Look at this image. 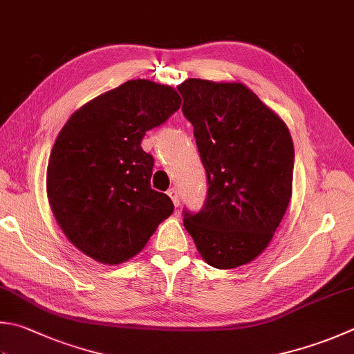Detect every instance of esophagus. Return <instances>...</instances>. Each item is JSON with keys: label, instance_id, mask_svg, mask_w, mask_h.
<instances>
[{"label": "esophagus", "instance_id": "34e87169", "mask_svg": "<svg viewBox=\"0 0 354 354\" xmlns=\"http://www.w3.org/2000/svg\"><path fill=\"white\" fill-rule=\"evenodd\" d=\"M168 196L171 197L172 203H174L176 206H178V203H180V197H178V192H177V189H176V188H171V189L168 191Z\"/></svg>", "mask_w": 354, "mask_h": 354}]
</instances>
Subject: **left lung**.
<instances>
[{
	"instance_id": "8db88e82",
	"label": "left lung",
	"mask_w": 354,
	"mask_h": 354,
	"mask_svg": "<svg viewBox=\"0 0 354 354\" xmlns=\"http://www.w3.org/2000/svg\"><path fill=\"white\" fill-rule=\"evenodd\" d=\"M206 172L205 205L183 225L205 262L230 270L254 260L291 198L295 146L286 124L240 83L188 78L178 86Z\"/></svg>"
}]
</instances>
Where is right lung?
I'll list each match as a JSON object with an SVG mask.
<instances>
[{
	"instance_id": "add662e5",
	"label": "right lung",
	"mask_w": 354,
	"mask_h": 354,
	"mask_svg": "<svg viewBox=\"0 0 354 354\" xmlns=\"http://www.w3.org/2000/svg\"><path fill=\"white\" fill-rule=\"evenodd\" d=\"M180 104L169 86L131 80L73 112L59 131L48 197L59 228L86 256L123 263L172 214V200L151 188L154 157L140 143Z\"/></svg>"
}]
</instances>
